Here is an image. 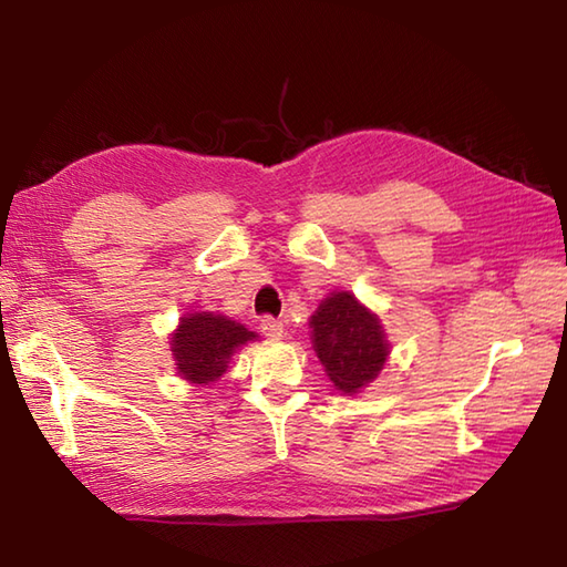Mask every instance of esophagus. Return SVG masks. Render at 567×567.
<instances>
[{
  "label": "esophagus",
  "mask_w": 567,
  "mask_h": 567,
  "mask_svg": "<svg viewBox=\"0 0 567 567\" xmlns=\"http://www.w3.org/2000/svg\"><path fill=\"white\" fill-rule=\"evenodd\" d=\"M260 331H262V336H268L270 341H280L282 339V321H277L272 317H262Z\"/></svg>",
  "instance_id": "34e87169"
}]
</instances>
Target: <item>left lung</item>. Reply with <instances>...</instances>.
<instances>
[{"mask_svg": "<svg viewBox=\"0 0 567 567\" xmlns=\"http://www.w3.org/2000/svg\"><path fill=\"white\" fill-rule=\"evenodd\" d=\"M309 329L323 372L343 394L365 390L390 358V341L380 317L348 290H333L321 299Z\"/></svg>", "mask_w": 567, "mask_h": 567, "instance_id": "8db88e82", "label": "left lung"}]
</instances>
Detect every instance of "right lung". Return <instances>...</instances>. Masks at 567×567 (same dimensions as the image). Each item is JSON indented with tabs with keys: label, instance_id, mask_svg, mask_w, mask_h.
Returning a JSON list of instances; mask_svg holds the SVG:
<instances>
[{
	"label": "right lung",
	"instance_id": "1",
	"mask_svg": "<svg viewBox=\"0 0 567 567\" xmlns=\"http://www.w3.org/2000/svg\"><path fill=\"white\" fill-rule=\"evenodd\" d=\"M258 341L256 331L214 311H192L179 317L171 333L177 375L192 384H212L228 370L240 346Z\"/></svg>",
	"mask_w": 567,
	"mask_h": 567
}]
</instances>
